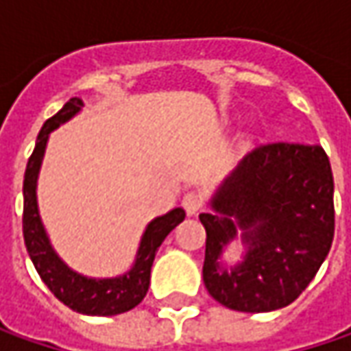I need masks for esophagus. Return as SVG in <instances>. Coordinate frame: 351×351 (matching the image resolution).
Returning a JSON list of instances; mask_svg holds the SVG:
<instances>
[{"label": "esophagus", "instance_id": "obj_1", "mask_svg": "<svg viewBox=\"0 0 351 351\" xmlns=\"http://www.w3.org/2000/svg\"><path fill=\"white\" fill-rule=\"evenodd\" d=\"M182 208L186 210V214H189V216L198 214V212L204 208V196L196 191L186 192V194L182 196Z\"/></svg>", "mask_w": 351, "mask_h": 351}]
</instances>
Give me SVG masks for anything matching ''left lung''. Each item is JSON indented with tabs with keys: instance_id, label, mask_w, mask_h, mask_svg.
I'll return each instance as SVG.
<instances>
[{
	"instance_id": "obj_1",
	"label": "left lung",
	"mask_w": 351,
	"mask_h": 351,
	"mask_svg": "<svg viewBox=\"0 0 351 351\" xmlns=\"http://www.w3.org/2000/svg\"><path fill=\"white\" fill-rule=\"evenodd\" d=\"M200 214L206 228L202 277L208 293L237 313H271L308 287L334 239V178L318 145L267 143L253 149ZM244 232L246 261L230 274L217 259Z\"/></svg>"
}]
</instances>
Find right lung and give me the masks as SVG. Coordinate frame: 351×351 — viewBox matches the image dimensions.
<instances>
[{"label": "right lung", "instance_id": "right-lung-1", "mask_svg": "<svg viewBox=\"0 0 351 351\" xmlns=\"http://www.w3.org/2000/svg\"><path fill=\"white\" fill-rule=\"evenodd\" d=\"M82 108V99L70 98L62 110L45 121L37 137L35 151L31 153L23 180V237L25 247L29 257L37 269L38 277L51 289L54 297L64 302L69 308L80 314L90 316H114V314L128 313L135 308L147 295L149 281H151V265L155 253L159 252L160 243L169 236L180 221L184 220V210L175 208L173 212L160 216L147 226L141 247L137 253L135 267L128 275L117 279H86L82 275L70 271L56 253L53 252L49 237L43 230L37 210V176L40 169L43 153L47 147L49 133L64 123L72 115Z\"/></svg>", "mask_w": 351, "mask_h": 351}]
</instances>
